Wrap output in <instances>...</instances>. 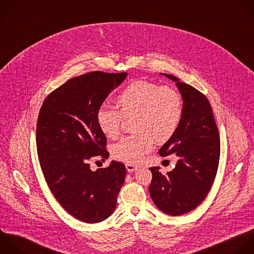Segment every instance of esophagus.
<instances>
[{
    "mask_svg": "<svg viewBox=\"0 0 254 254\" xmlns=\"http://www.w3.org/2000/svg\"><path fill=\"white\" fill-rule=\"evenodd\" d=\"M126 167H127V170L129 173H132V172H134V171H136V170L138 169L137 166H135V165H133V164H130V163H127V164H126Z\"/></svg>",
    "mask_w": 254,
    "mask_h": 254,
    "instance_id": "34e87169",
    "label": "esophagus"
}]
</instances>
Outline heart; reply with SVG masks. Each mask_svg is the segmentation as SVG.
I'll return each instance as SVG.
<instances>
[{"mask_svg": "<svg viewBox=\"0 0 254 254\" xmlns=\"http://www.w3.org/2000/svg\"><path fill=\"white\" fill-rule=\"evenodd\" d=\"M117 110L100 107L96 122L109 138L117 137L124 119L132 118L136 132L122 137L111 146L112 156L127 163H138L148 153L154 140L163 143L177 131L183 116V100L170 87L137 80L127 85L116 97Z\"/></svg>", "mask_w": 254, "mask_h": 254, "instance_id": "b5f03b06", "label": "heart"}]
</instances>
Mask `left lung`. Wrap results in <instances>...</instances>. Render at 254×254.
I'll return each mask as SVG.
<instances>
[{
	"label": "left lung",
	"instance_id": "1",
	"mask_svg": "<svg viewBox=\"0 0 254 254\" xmlns=\"http://www.w3.org/2000/svg\"><path fill=\"white\" fill-rule=\"evenodd\" d=\"M162 75L176 82L183 99V116L177 131L158 153L176 154L179 160L166 175L159 167L149 168V193L160 211L181 216L197 208L213 186L220 161V135L207 97L172 75Z\"/></svg>",
	"mask_w": 254,
	"mask_h": 254
}]
</instances>
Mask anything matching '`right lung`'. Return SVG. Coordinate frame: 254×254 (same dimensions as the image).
I'll return each instance as SVG.
<instances>
[{
	"label": "right lung",
	"mask_w": 254,
	"mask_h": 254,
	"mask_svg": "<svg viewBox=\"0 0 254 254\" xmlns=\"http://www.w3.org/2000/svg\"><path fill=\"white\" fill-rule=\"evenodd\" d=\"M127 74L94 71L68 80L44 100L36 125V148L45 181L71 216L100 223L116 209L127 169L118 161L92 171L89 160L108 159L97 110Z\"/></svg>",
	"instance_id": "1"
}]
</instances>
